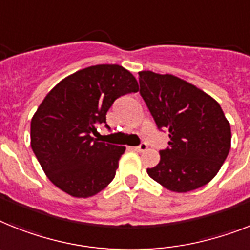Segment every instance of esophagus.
Here are the masks:
<instances>
[{"label": "esophagus", "instance_id": "obj_1", "mask_svg": "<svg viewBox=\"0 0 250 250\" xmlns=\"http://www.w3.org/2000/svg\"><path fill=\"white\" fill-rule=\"evenodd\" d=\"M148 146L146 143H140L138 147H134L133 149L135 150V152H144V150H147Z\"/></svg>", "mask_w": 250, "mask_h": 250}]
</instances>
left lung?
<instances>
[{
  "label": "left lung",
  "instance_id": "8db88e82",
  "mask_svg": "<svg viewBox=\"0 0 250 250\" xmlns=\"http://www.w3.org/2000/svg\"><path fill=\"white\" fill-rule=\"evenodd\" d=\"M139 93L160 130L168 131V147L157 166L147 168L171 191L187 193L217 175L231 146V129L221 106L193 84L153 71L139 73Z\"/></svg>",
  "mask_w": 250,
  "mask_h": 250
}]
</instances>
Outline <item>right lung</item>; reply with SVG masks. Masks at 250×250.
Segmentation results:
<instances>
[{
    "instance_id": "1",
    "label": "right lung",
    "mask_w": 250,
    "mask_h": 250,
    "mask_svg": "<svg viewBox=\"0 0 250 250\" xmlns=\"http://www.w3.org/2000/svg\"><path fill=\"white\" fill-rule=\"evenodd\" d=\"M138 89L123 66L96 65L65 78L47 94L30 123V146L56 187L88 198L113 180L125 147L98 142L92 134L106 124L119 97Z\"/></svg>"
}]
</instances>
